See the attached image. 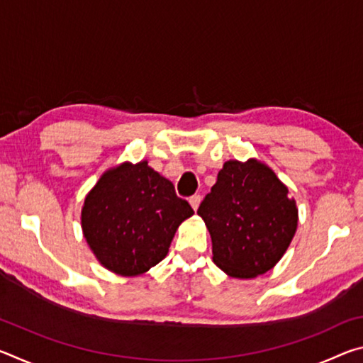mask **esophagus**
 <instances>
[{"label":"esophagus","mask_w":363,"mask_h":363,"mask_svg":"<svg viewBox=\"0 0 363 363\" xmlns=\"http://www.w3.org/2000/svg\"><path fill=\"white\" fill-rule=\"evenodd\" d=\"M189 203H190V206L194 208V211L199 210V205H200V195H194V196H190Z\"/></svg>","instance_id":"esophagus-1"}]
</instances>
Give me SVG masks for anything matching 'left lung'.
Segmentation results:
<instances>
[{
    "label": "left lung",
    "instance_id": "1",
    "mask_svg": "<svg viewBox=\"0 0 363 363\" xmlns=\"http://www.w3.org/2000/svg\"><path fill=\"white\" fill-rule=\"evenodd\" d=\"M196 214L213 242V262L233 279H255L277 264L298 227L296 200L266 163L229 160Z\"/></svg>",
    "mask_w": 363,
    "mask_h": 363
}]
</instances>
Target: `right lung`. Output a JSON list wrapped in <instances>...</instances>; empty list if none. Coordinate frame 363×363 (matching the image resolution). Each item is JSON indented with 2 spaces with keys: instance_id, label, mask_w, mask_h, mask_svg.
Listing matches in <instances>:
<instances>
[{
  "instance_id": "1",
  "label": "right lung",
  "mask_w": 363,
  "mask_h": 363,
  "mask_svg": "<svg viewBox=\"0 0 363 363\" xmlns=\"http://www.w3.org/2000/svg\"><path fill=\"white\" fill-rule=\"evenodd\" d=\"M192 214L147 160L125 162L107 169L84 196L82 229L104 267L136 277L164 259L177 227Z\"/></svg>"
}]
</instances>
